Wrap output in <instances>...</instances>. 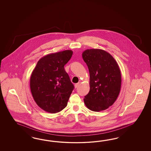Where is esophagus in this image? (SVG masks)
<instances>
[{
  "instance_id": "34e87169",
  "label": "esophagus",
  "mask_w": 151,
  "mask_h": 151,
  "mask_svg": "<svg viewBox=\"0 0 151 151\" xmlns=\"http://www.w3.org/2000/svg\"><path fill=\"white\" fill-rule=\"evenodd\" d=\"M79 85H80V83H79V82L76 83V84H75V88H78V86H79Z\"/></svg>"
}]
</instances>
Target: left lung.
Listing matches in <instances>:
<instances>
[{
	"label": "left lung",
	"instance_id": "8db88e82",
	"mask_svg": "<svg viewBox=\"0 0 151 151\" xmlns=\"http://www.w3.org/2000/svg\"><path fill=\"white\" fill-rule=\"evenodd\" d=\"M90 73V91L83 99L89 110L95 112L107 109L119 96L121 75L113 56L106 51L87 49L82 52Z\"/></svg>",
	"mask_w": 151,
	"mask_h": 151
}]
</instances>
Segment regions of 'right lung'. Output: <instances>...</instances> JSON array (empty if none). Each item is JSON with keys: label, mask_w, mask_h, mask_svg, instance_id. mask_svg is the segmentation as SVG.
<instances>
[{"label": "right lung", "mask_w": 151, "mask_h": 151, "mask_svg": "<svg viewBox=\"0 0 151 151\" xmlns=\"http://www.w3.org/2000/svg\"><path fill=\"white\" fill-rule=\"evenodd\" d=\"M70 50L45 55L37 63L30 80V90L37 106L55 114L65 109L73 90L64 66L71 59Z\"/></svg>", "instance_id": "add662e5"}]
</instances>
